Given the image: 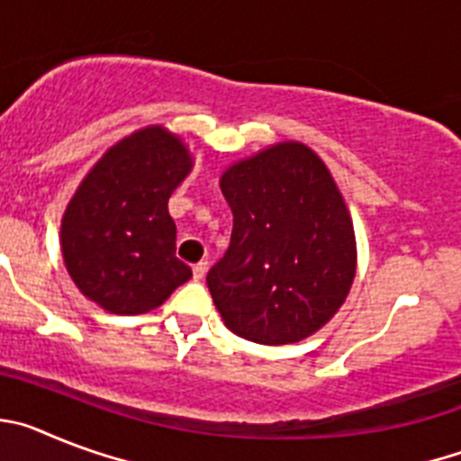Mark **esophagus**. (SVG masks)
<instances>
[{
  "instance_id": "1",
  "label": "esophagus",
  "mask_w": 461,
  "mask_h": 461,
  "mask_svg": "<svg viewBox=\"0 0 461 461\" xmlns=\"http://www.w3.org/2000/svg\"><path fill=\"white\" fill-rule=\"evenodd\" d=\"M207 272V260H201V263H195L194 266V279L201 281Z\"/></svg>"
}]
</instances>
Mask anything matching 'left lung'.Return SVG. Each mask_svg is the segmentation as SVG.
Returning a JSON list of instances; mask_svg holds the SVG:
<instances>
[{
	"label": "left lung",
	"instance_id": "1",
	"mask_svg": "<svg viewBox=\"0 0 461 461\" xmlns=\"http://www.w3.org/2000/svg\"><path fill=\"white\" fill-rule=\"evenodd\" d=\"M221 191L233 233L207 288L223 323L266 346L313 335L356 276L353 221L330 170L300 142H281L228 168Z\"/></svg>",
	"mask_w": 461,
	"mask_h": 461
}]
</instances>
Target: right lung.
Here are the masks:
<instances>
[{"mask_svg":"<svg viewBox=\"0 0 461 461\" xmlns=\"http://www.w3.org/2000/svg\"><path fill=\"white\" fill-rule=\"evenodd\" d=\"M189 170L185 145L149 126L110 148L68 203L64 263L80 293L105 312L145 313L191 279V267L175 256L168 212Z\"/></svg>","mask_w":461,"mask_h":461,"instance_id":"add662e5","label":"right lung"}]
</instances>
